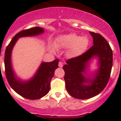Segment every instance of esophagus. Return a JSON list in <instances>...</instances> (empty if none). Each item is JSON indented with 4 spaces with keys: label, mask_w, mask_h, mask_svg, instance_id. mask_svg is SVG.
Instances as JSON below:
<instances>
[{
    "label": "esophagus",
    "mask_w": 121,
    "mask_h": 121,
    "mask_svg": "<svg viewBox=\"0 0 121 121\" xmlns=\"http://www.w3.org/2000/svg\"><path fill=\"white\" fill-rule=\"evenodd\" d=\"M59 67H60V68L63 67V62H62L60 61L59 62Z\"/></svg>",
    "instance_id": "1"
}]
</instances>
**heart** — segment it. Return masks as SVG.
<instances>
[{"label": "heart", "instance_id": "obj_1", "mask_svg": "<svg viewBox=\"0 0 121 121\" xmlns=\"http://www.w3.org/2000/svg\"><path fill=\"white\" fill-rule=\"evenodd\" d=\"M59 43L64 47H69V54L74 56L82 53L87 48L88 40L85 36L78 37V35L74 33L64 35L60 39ZM54 48H51L52 51H54Z\"/></svg>", "mask_w": 121, "mask_h": 121}]
</instances>
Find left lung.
Masks as SVG:
<instances>
[{
  "label": "left lung",
  "instance_id": "left-lung-1",
  "mask_svg": "<svg viewBox=\"0 0 121 121\" xmlns=\"http://www.w3.org/2000/svg\"><path fill=\"white\" fill-rule=\"evenodd\" d=\"M93 45L81 55L68 59L63 67L65 87L68 93L76 99H86L95 96L105 88L109 81L113 65L110 46L100 34L90 31ZM98 57L99 67L93 78H86L83 73L91 58Z\"/></svg>",
  "mask_w": 121,
  "mask_h": 121
}]
</instances>
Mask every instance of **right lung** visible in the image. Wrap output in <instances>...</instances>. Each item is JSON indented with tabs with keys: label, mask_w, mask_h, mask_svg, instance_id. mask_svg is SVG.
<instances>
[{
	"label": "right lung",
	"mask_w": 121,
	"mask_h": 121,
	"mask_svg": "<svg viewBox=\"0 0 121 121\" xmlns=\"http://www.w3.org/2000/svg\"><path fill=\"white\" fill-rule=\"evenodd\" d=\"M43 31V29L39 26L21 31L15 35L5 50L4 64L6 79L17 93L28 99H40L48 93L50 81L54 76L55 70L58 68L59 59H56L50 62H42L31 79L23 82L15 76L11 63V51L19 37L36 36Z\"/></svg>",
	"instance_id": "add662e5"
}]
</instances>
